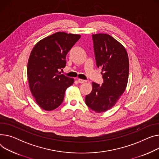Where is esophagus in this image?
I'll list each match as a JSON object with an SVG mask.
<instances>
[{"instance_id":"1","label":"esophagus","mask_w":159,"mask_h":159,"mask_svg":"<svg viewBox=\"0 0 159 159\" xmlns=\"http://www.w3.org/2000/svg\"><path fill=\"white\" fill-rule=\"evenodd\" d=\"M77 80H78V82H79V83H84V82H86V80H83V79H78Z\"/></svg>"}]
</instances>
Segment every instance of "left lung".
I'll use <instances>...</instances> for the list:
<instances>
[{"label":"left lung","mask_w":159,"mask_h":159,"mask_svg":"<svg viewBox=\"0 0 159 159\" xmlns=\"http://www.w3.org/2000/svg\"><path fill=\"white\" fill-rule=\"evenodd\" d=\"M96 64L102 68L103 83L92 82L93 89L86 95L88 107L96 112H103L117 102L127 85L129 61L125 47L107 34H93Z\"/></svg>","instance_id":"left-lung-1"}]
</instances>
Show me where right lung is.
I'll list each match as a JSON object with an SVG mask.
<instances>
[{
  "instance_id": "1",
  "label": "right lung",
  "mask_w": 159,
  "mask_h": 159,
  "mask_svg": "<svg viewBox=\"0 0 159 159\" xmlns=\"http://www.w3.org/2000/svg\"><path fill=\"white\" fill-rule=\"evenodd\" d=\"M80 35L58 33L39 41L34 47L27 65L30 90L39 106L44 110L57 108L66 89L74 80L59 72L66 66V56Z\"/></svg>"
}]
</instances>
